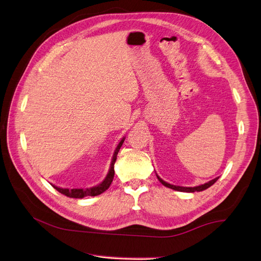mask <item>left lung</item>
I'll return each instance as SVG.
<instances>
[{
    "label": "left lung",
    "instance_id": "left-lung-1",
    "mask_svg": "<svg viewBox=\"0 0 261 261\" xmlns=\"http://www.w3.org/2000/svg\"><path fill=\"white\" fill-rule=\"evenodd\" d=\"M156 177H158L159 181H160V182H161L163 186H165L166 188L173 189V190L179 191V192H188V193H193V192H200V191L206 190V189H208L209 187H211L214 182H217V180H218V178H219V177H218V178H214L213 180H210L209 182L203 184V185H201V186H197V187H180V186H174V185H171V184H167L166 181H164L163 179H161L158 175H156Z\"/></svg>",
    "mask_w": 261,
    "mask_h": 261
}]
</instances>
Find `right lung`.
<instances>
[{"label":"right lung","instance_id":"1","mask_svg":"<svg viewBox=\"0 0 261 261\" xmlns=\"http://www.w3.org/2000/svg\"><path fill=\"white\" fill-rule=\"evenodd\" d=\"M124 141V138L121 139V141L119 142V144L117 145L116 149L114 151V154H113V158H112V162H111V165H110V169H109V173L107 175V177L105 178V180L102 181V182L99 184L98 186H95L93 188H89V189H63V188H60V187H56V186H53V188L55 190H58L60 193L68 196V197H71V198H83L85 196H97L101 193H103L105 191H107L111 184L113 181V178H114V164H115V161L117 159V153L120 149V147L122 145Z\"/></svg>","mask_w":261,"mask_h":261}]
</instances>
